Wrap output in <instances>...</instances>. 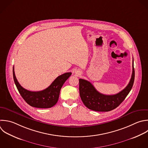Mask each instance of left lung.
<instances>
[{
	"mask_svg": "<svg viewBox=\"0 0 148 148\" xmlns=\"http://www.w3.org/2000/svg\"><path fill=\"white\" fill-rule=\"evenodd\" d=\"M135 77L134 61L132 73L128 85L122 91L114 95H105L99 92L87 80L79 79V92L82 101L88 109L97 112H108L116 108L131 91Z\"/></svg>",
	"mask_w": 148,
	"mask_h": 148,
	"instance_id": "8db88e82",
	"label": "left lung"
}]
</instances>
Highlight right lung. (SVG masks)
Segmentation results:
<instances>
[{"mask_svg": "<svg viewBox=\"0 0 148 148\" xmlns=\"http://www.w3.org/2000/svg\"><path fill=\"white\" fill-rule=\"evenodd\" d=\"M13 73L15 84L21 97L30 106L38 108H49L57 103L61 87L72 74L67 72L58 76L50 86L42 91H31L20 84L16 79L14 67Z\"/></svg>", "mask_w": 148, "mask_h": 148, "instance_id": "obj_1", "label": "right lung"}]
</instances>
